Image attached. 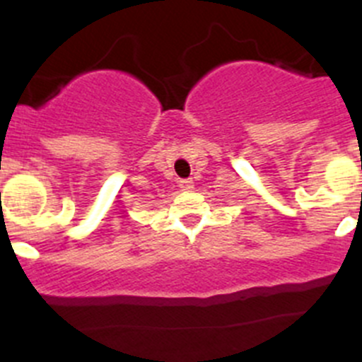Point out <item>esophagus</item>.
I'll use <instances>...</instances> for the list:
<instances>
[{
	"label": "esophagus",
	"instance_id": "esophagus-1",
	"mask_svg": "<svg viewBox=\"0 0 362 362\" xmlns=\"http://www.w3.org/2000/svg\"><path fill=\"white\" fill-rule=\"evenodd\" d=\"M192 187H194V182H192L191 178H187V180H180L182 191H192Z\"/></svg>",
	"mask_w": 362,
	"mask_h": 362
}]
</instances>
